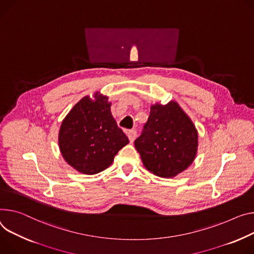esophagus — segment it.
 <instances>
[{
    "label": "esophagus",
    "mask_w": 254,
    "mask_h": 254,
    "mask_svg": "<svg viewBox=\"0 0 254 254\" xmlns=\"http://www.w3.org/2000/svg\"><path fill=\"white\" fill-rule=\"evenodd\" d=\"M127 133V137H128L129 142L132 143V142L134 141V139H135V136H136V131H135V129H130V130H128Z\"/></svg>",
    "instance_id": "34e87169"
}]
</instances>
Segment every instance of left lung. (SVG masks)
Wrapping results in <instances>:
<instances>
[{
  "mask_svg": "<svg viewBox=\"0 0 254 254\" xmlns=\"http://www.w3.org/2000/svg\"><path fill=\"white\" fill-rule=\"evenodd\" d=\"M197 146V130L176 101L151 105L143 132L134 141L146 169L164 178L174 177L190 167Z\"/></svg>",
  "mask_w": 254,
  "mask_h": 254,
  "instance_id": "obj_1",
  "label": "left lung"
}]
</instances>
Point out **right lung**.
Masks as SVG:
<instances>
[{
	"label": "right lung",
	"instance_id": "1",
	"mask_svg": "<svg viewBox=\"0 0 254 254\" xmlns=\"http://www.w3.org/2000/svg\"><path fill=\"white\" fill-rule=\"evenodd\" d=\"M108 97L99 92L85 96L66 114L59 131V147L65 162L83 174L109 167L128 144L110 111Z\"/></svg>",
	"mask_w": 254,
	"mask_h": 254
}]
</instances>
